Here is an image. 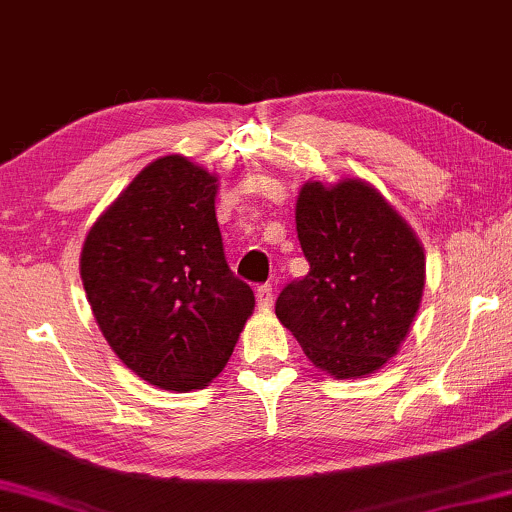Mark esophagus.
I'll return each instance as SVG.
<instances>
[{
  "label": "esophagus",
  "instance_id": "34e87169",
  "mask_svg": "<svg viewBox=\"0 0 512 512\" xmlns=\"http://www.w3.org/2000/svg\"><path fill=\"white\" fill-rule=\"evenodd\" d=\"M255 297L260 309H271V306H274V288H271V285H260L255 292Z\"/></svg>",
  "mask_w": 512,
  "mask_h": 512
}]
</instances>
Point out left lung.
<instances>
[{"instance_id":"left-lung-1","label":"left lung","mask_w":512,"mask_h":512,"mask_svg":"<svg viewBox=\"0 0 512 512\" xmlns=\"http://www.w3.org/2000/svg\"><path fill=\"white\" fill-rule=\"evenodd\" d=\"M295 222L309 274L278 295V320L330 377L377 372L410 335L424 295L426 255L417 234L356 177L306 182Z\"/></svg>"}]
</instances>
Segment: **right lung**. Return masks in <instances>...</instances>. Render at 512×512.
<instances>
[{
  "instance_id": "add662e5",
  "label": "right lung",
  "mask_w": 512,
  "mask_h": 512,
  "mask_svg": "<svg viewBox=\"0 0 512 512\" xmlns=\"http://www.w3.org/2000/svg\"><path fill=\"white\" fill-rule=\"evenodd\" d=\"M217 177L180 154L142 168L88 231L81 281L112 351L147 384L187 393L229 363L255 309L224 260Z\"/></svg>"
}]
</instances>
